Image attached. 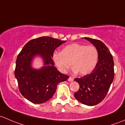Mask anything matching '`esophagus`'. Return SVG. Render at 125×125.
Segmentation results:
<instances>
[{"instance_id":"esophagus-1","label":"esophagus","mask_w":125,"mask_h":125,"mask_svg":"<svg viewBox=\"0 0 125 125\" xmlns=\"http://www.w3.org/2000/svg\"><path fill=\"white\" fill-rule=\"evenodd\" d=\"M73 80H74V79H73V78H72V77L70 76L69 78V79H68V81H69V82H72L73 81Z\"/></svg>"}]
</instances>
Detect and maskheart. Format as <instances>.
Segmentation results:
<instances>
[{"mask_svg":"<svg viewBox=\"0 0 125 125\" xmlns=\"http://www.w3.org/2000/svg\"><path fill=\"white\" fill-rule=\"evenodd\" d=\"M99 52L94 46L73 43L64 47L61 52L55 51L52 58L58 69L65 73L72 65L73 71L86 75L94 69L98 61Z\"/></svg>","mask_w":125,"mask_h":125,"instance_id":"heart-1","label":"heart"}]
</instances>
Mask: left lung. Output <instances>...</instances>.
Wrapping results in <instances>:
<instances>
[{"mask_svg": "<svg viewBox=\"0 0 125 125\" xmlns=\"http://www.w3.org/2000/svg\"><path fill=\"white\" fill-rule=\"evenodd\" d=\"M97 48L99 61L92 72L74 81L79 84V89L74 93V97L84 105L94 106L99 104L106 96L114 77V61L110 51L103 42L84 37Z\"/></svg>", "mask_w": 125, "mask_h": 125, "instance_id": "1", "label": "left lung"}]
</instances>
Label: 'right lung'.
I'll return each mask as SVG.
<instances>
[{"instance_id":"1","label":"right lung","mask_w":125,"mask_h":125,"mask_svg":"<svg viewBox=\"0 0 125 125\" xmlns=\"http://www.w3.org/2000/svg\"><path fill=\"white\" fill-rule=\"evenodd\" d=\"M66 41L42 37L28 42L18 55L15 77L19 91L26 99L34 104H42L52 98L60 82L66 81L69 76L60 73L54 67L52 55L56 48ZM40 55L45 66L36 70L31 63L35 55Z\"/></svg>"}]
</instances>
